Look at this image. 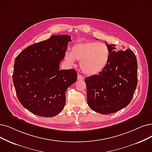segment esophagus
<instances>
[{
    "instance_id": "obj_1",
    "label": "esophagus",
    "mask_w": 152,
    "mask_h": 152,
    "mask_svg": "<svg viewBox=\"0 0 152 152\" xmlns=\"http://www.w3.org/2000/svg\"><path fill=\"white\" fill-rule=\"evenodd\" d=\"M77 79H78V80H83V79H84V77H83L82 75H80V74H78V75H77Z\"/></svg>"
}]
</instances>
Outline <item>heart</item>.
Instances as JSON below:
<instances>
[{"mask_svg":"<svg viewBox=\"0 0 152 152\" xmlns=\"http://www.w3.org/2000/svg\"><path fill=\"white\" fill-rule=\"evenodd\" d=\"M110 50L107 45L100 42H83L76 43L66 52L65 58L73 65L75 60L80 61L82 70L87 75H94L104 70L110 58Z\"/></svg>","mask_w":152,"mask_h":152,"instance_id":"1","label":"heart"}]
</instances>
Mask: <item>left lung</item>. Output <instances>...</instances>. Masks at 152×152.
<instances>
[{
  "label": "left lung",
  "mask_w": 152,
  "mask_h": 152,
  "mask_svg": "<svg viewBox=\"0 0 152 152\" xmlns=\"http://www.w3.org/2000/svg\"><path fill=\"white\" fill-rule=\"evenodd\" d=\"M106 44L110 58L98 75L87 77V99L89 107L102 114L118 112L128 105L137 86V60L129 48L117 50L114 44Z\"/></svg>",
  "instance_id": "1"
}]
</instances>
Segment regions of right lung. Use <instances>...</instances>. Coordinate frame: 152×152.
<instances>
[{
  "label": "right lung",
  "mask_w": 152,
  "mask_h": 152,
  "mask_svg": "<svg viewBox=\"0 0 152 152\" xmlns=\"http://www.w3.org/2000/svg\"><path fill=\"white\" fill-rule=\"evenodd\" d=\"M70 37L52 35L28 46L15 59L12 80L17 98L35 115L52 117L65 107L66 90L77 78L74 69L59 70Z\"/></svg>",
  "instance_id": "add662e5"
}]
</instances>
